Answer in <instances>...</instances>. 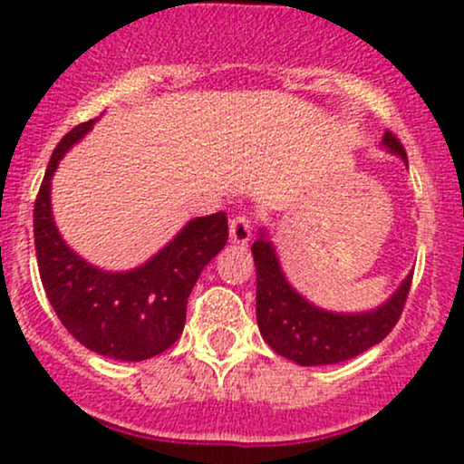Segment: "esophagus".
Listing matches in <instances>:
<instances>
[{
	"label": "esophagus",
	"instance_id": "34e87169",
	"mask_svg": "<svg viewBox=\"0 0 464 464\" xmlns=\"http://www.w3.org/2000/svg\"><path fill=\"white\" fill-rule=\"evenodd\" d=\"M228 236L233 245H246L251 237V219L246 215H236L228 224Z\"/></svg>",
	"mask_w": 464,
	"mask_h": 464
}]
</instances>
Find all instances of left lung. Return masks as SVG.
I'll use <instances>...</instances> for the list:
<instances>
[{"mask_svg":"<svg viewBox=\"0 0 464 464\" xmlns=\"http://www.w3.org/2000/svg\"><path fill=\"white\" fill-rule=\"evenodd\" d=\"M382 145L409 166L404 145L392 137V132L383 134ZM251 254L258 280L256 316L262 339L274 353L292 359L298 366H327L345 362L386 339L388 332L400 321L413 280V274L406 276L397 292L377 310L339 314L316 307L287 283L274 245L266 240L265 231L254 242Z\"/></svg>","mask_w":464,"mask_h":464,"instance_id":"1","label":"left lung"}]
</instances>
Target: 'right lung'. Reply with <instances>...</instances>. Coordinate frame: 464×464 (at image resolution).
I'll use <instances>...</instances> for the list:
<instances>
[{"instance_id":"1","label":"right lung","mask_w":464,"mask_h":464,"mask_svg":"<svg viewBox=\"0 0 464 464\" xmlns=\"http://www.w3.org/2000/svg\"><path fill=\"white\" fill-rule=\"evenodd\" d=\"M87 121L64 134L51 154L33 208L35 256L46 298L73 339L102 357L143 362L170 348L186 323L199 274L228 240L227 215L195 218L130 271H102L67 246L51 213V177L73 143L93 128Z\"/></svg>"}]
</instances>
